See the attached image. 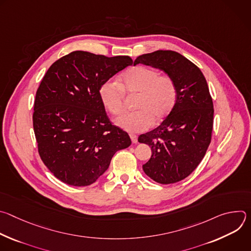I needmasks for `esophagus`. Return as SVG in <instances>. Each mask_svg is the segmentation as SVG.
Instances as JSON below:
<instances>
[{
    "instance_id": "obj_1",
    "label": "esophagus",
    "mask_w": 251,
    "mask_h": 251,
    "mask_svg": "<svg viewBox=\"0 0 251 251\" xmlns=\"http://www.w3.org/2000/svg\"><path fill=\"white\" fill-rule=\"evenodd\" d=\"M130 138H131V141H132V143H134V144H136V143L138 142V137H137V135H134V134H130Z\"/></svg>"
}]
</instances>
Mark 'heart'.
Returning <instances> with one entry per match:
<instances>
[{"label": "heart", "instance_id": "heart-1", "mask_svg": "<svg viewBox=\"0 0 251 251\" xmlns=\"http://www.w3.org/2000/svg\"><path fill=\"white\" fill-rule=\"evenodd\" d=\"M120 84L106 81L99 88V96L105 108L114 115L124 110L125 93L138 94L137 111L123 114L115 124L127 132L148 130L154 122L163 121L174 109L177 90L168 75H160L155 68L138 65L129 68L121 76Z\"/></svg>", "mask_w": 251, "mask_h": 251}]
</instances>
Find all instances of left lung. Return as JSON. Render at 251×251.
<instances>
[{"instance_id":"left-lung-1","label":"left lung","mask_w":251,"mask_h":251,"mask_svg":"<svg viewBox=\"0 0 251 251\" xmlns=\"http://www.w3.org/2000/svg\"><path fill=\"white\" fill-rule=\"evenodd\" d=\"M139 63L163 70L177 90L172 112L160 126L138 138L152 150L143 170L159 184L180 182L201 162L211 140L213 104L206 80L196 64L173 50L142 54L134 65Z\"/></svg>"}]
</instances>
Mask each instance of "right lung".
Masks as SVG:
<instances>
[{
    "instance_id": "right-lung-1",
    "label": "right lung",
    "mask_w": 251,
    "mask_h": 251,
    "mask_svg": "<svg viewBox=\"0 0 251 251\" xmlns=\"http://www.w3.org/2000/svg\"><path fill=\"white\" fill-rule=\"evenodd\" d=\"M132 63L129 56L76 50L47 71L35 94L33 130L43 162L61 182L95 183L114 154L131 145L127 132L107 117L99 88Z\"/></svg>"
}]
</instances>
